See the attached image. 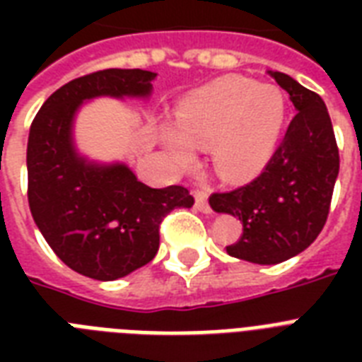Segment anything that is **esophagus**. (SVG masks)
<instances>
[{
    "instance_id": "esophagus-1",
    "label": "esophagus",
    "mask_w": 362,
    "mask_h": 362,
    "mask_svg": "<svg viewBox=\"0 0 362 362\" xmlns=\"http://www.w3.org/2000/svg\"><path fill=\"white\" fill-rule=\"evenodd\" d=\"M195 195V206H197L199 212H203V214H210L212 210H210V204L209 201H206V192H201V189H197V192L193 193Z\"/></svg>"
}]
</instances>
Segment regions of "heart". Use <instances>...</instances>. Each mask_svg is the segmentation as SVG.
I'll return each mask as SVG.
<instances>
[{"label":"heart","mask_w":362,"mask_h":362,"mask_svg":"<svg viewBox=\"0 0 362 362\" xmlns=\"http://www.w3.org/2000/svg\"><path fill=\"white\" fill-rule=\"evenodd\" d=\"M286 116V98L278 86L221 76L189 93L176 107V127L163 125L159 139L180 167L193 163V146H212L216 173L227 182H240L269 163Z\"/></svg>","instance_id":"obj_1"}]
</instances>
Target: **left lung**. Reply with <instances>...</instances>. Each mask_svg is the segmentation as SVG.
I'll use <instances>...</instances> for the list:
<instances>
[{"label":"left lung","mask_w":362,"mask_h":362,"mask_svg":"<svg viewBox=\"0 0 362 362\" xmlns=\"http://www.w3.org/2000/svg\"><path fill=\"white\" fill-rule=\"evenodd\" d=\"M297 115L264 170L246 186L209 199L218 214L242 223L231 257L276 264L304 252L325 226L340 158L323 99L286 73L269 71Z\"/></svg>","instance_id":"obj_1"}]
</instances>
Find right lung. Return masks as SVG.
<instances>
[{
	"label": "right lung",
	"instance_id": "obj_1",
	"mask_svg": "<svg viewBox=\"0 0 362 362\" xmlns=\"http://www.w3.org/2000/svg\"><path fill=\"white\" fill-rule=\"evenodd\" d=\"M158 73L105 69L67 82L37 112L28 139V201L35 226L69 269L112 281L150 263L159 223L170 210L192 209L186 187L136 180L125 163H101L78 152L75 118L98 98L148 99Z\"/></svg>",
	"mask_w": 362,
	"mask_h": 362
}]
</instances>
